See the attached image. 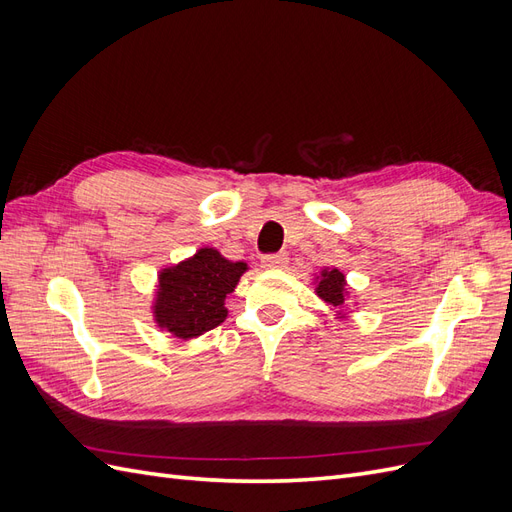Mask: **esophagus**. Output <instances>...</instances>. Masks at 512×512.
Segmentation results:
<instances>
[{
    "mask_svg": "<svg viewBox=\"0 0 512 512\" xmlns=\"http://www.w3.org/2000/svg\"><path fill=\"white\" fill-rule=\"evenodd\" d=\"M286 262H288V254L277 252V254H269V256L262 258V267H265V269H282V267H286Z\"/></svg>",
    "mask_w": 512,
    "mask_h": 512,
    "instance_id": "obj_1",
    "label": "esophagus"
}]
</instances>
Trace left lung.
I'll use <instances>...</instances> for the list:
<instances>
[{
  "mask_svg": "<svg viewBox=\"0 0 512 512\" xmlns=\"http://www.w3.org/2000/svg\"><path fill=\"white\" fill-rule=\"evenodd\" d=\"M346 280H344V273L339 269H331L327 271L324 269L320 275V282H318V297L331 305L333 309H342L344 307V299H346Z\"/></svg>",
  "mask_w": 512,
  "mask_h": 512,
  "instance_id": "obj_1",
  "label": "left lung"
}]
</instances>
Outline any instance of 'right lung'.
<instances>
[{
	"label": "right lung",
	"instance_id": "1",
	"mask_svg": "<svg viewBox=\"0 0 512 512\" xmlns=\"http://www.w3.org/2000/svg\"><path fill=\"white\" fill-rule=\"evenodd\" d=\"M245 262H230L213 247L160 273L156 301L158 327L190 339L218 327L226 318L224 299L245 273Z\"/></svg>",
	"mask_w": 512,
	"mask_h": 512
}]
</instances>
